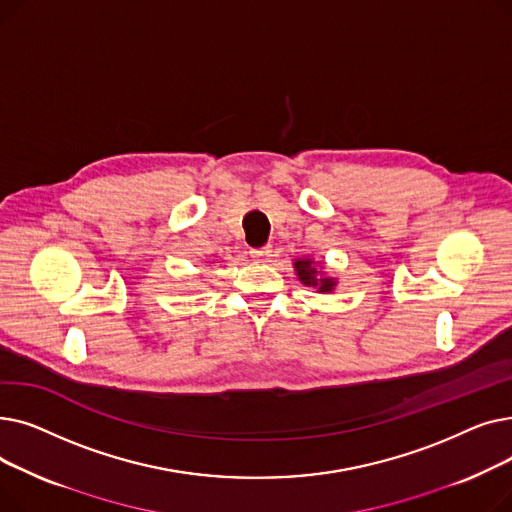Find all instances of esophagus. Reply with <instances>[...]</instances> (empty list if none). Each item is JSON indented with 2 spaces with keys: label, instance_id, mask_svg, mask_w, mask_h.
<instances>
[{
  "label": "esophagus",
  "instance_id": "34e87169",
  "mask_svg": "<svg viewBox=\"0 0 512 512\" xmlns=\"http://www.w3.org/2000/svg\"><path fill=\"white\" fill-rule=\"evenodd\" d=\"M272 255V247H261V249H253L251 251V257L255 261H267V257Z\"/></svg>",
  "mask_w": 512,
  "mask_h": 512
}]
</instances>
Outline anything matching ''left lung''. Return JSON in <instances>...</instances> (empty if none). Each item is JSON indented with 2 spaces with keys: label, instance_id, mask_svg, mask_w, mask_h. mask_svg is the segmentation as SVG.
<instances>
[{
  "label": "left lung",
  "instance_id": "left-lung-1",
  "mask_svg": "<svg viewBox=\"0 0 512 512\" xmlns=\"http://www.w3.org/2000/svg\"><path fill=\"white\" fill-rule=\"evenodd\" d=\"M294 272H297V278L301 280L303 286L315 288V292H319V294L334 292V288L338 286V278L330 276L326 272L324 263H319L311 257L294 259Z\"/></svg>",
  "mask_w": 512,
  "mask_h": 512
}]
</instances>
